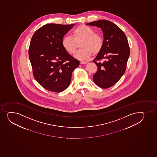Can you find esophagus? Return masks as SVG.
<instances>
[{
    "instance_id": "obj_1",
    "label": "esophagus",
    "mask_w": 157,
    "mask_h": 157,
    "mask_svg": "<svg viewBox=\"0 0 157 157\" xmlns=\"http://www.w3.org/2000/svg\"><path fill=\"white\" fill-rule=\"evenodd\" d=\"M87 62H86V61H81V62H80V63H81V64H86V63H87Z\"/></svg>"
}]
</instances>
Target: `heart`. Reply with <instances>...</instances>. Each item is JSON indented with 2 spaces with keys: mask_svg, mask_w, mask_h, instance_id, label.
<instances>
[{
  "mask_svg": "<svg viewBox=\"0 0 157 157\" xmlns=\"http://www.w3.org/2000/svg\"><path fill=\"white\" fill-rule=\"evenodd\" d=\"M80 44L82 48L75 55V58L80 60H86L94 55L101 51L103 45V39L101 35L95 33L94 30L84 25L77 27L72 32V36H67L61 43L64 50L69 54H74Z\"/></svg>",
  "mask_w": 157,
  "mask_h": 157,
  "instance_id": "1",
  "label": "heart"
}]
</instances>
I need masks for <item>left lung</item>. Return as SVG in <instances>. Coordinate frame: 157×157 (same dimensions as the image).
<instances>
[{"instance_id": "1", "label": "left lung", "mask_w": 157, "mask_h": 157, "mask_svg": "<svg viewBox=\"0 0 157 157\" xmlns=\"http://www.w3.org/2000/svg\"><path fill=\"white\" fill-rule=\"evenodd\" d=\"M86 24L101 28L104 36L102 48L93 60L98 68L93 80L100 87H111L121 79L127 68L130 55L127 38L119 27L109 21L98 20Z\"/></svg>"}]
</instances>
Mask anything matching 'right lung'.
Segmentation results:
<instances>
[{
	"label": "right lung",
	"mask_w": 157,
	"mask_h": 157,
	"mask_svg": "<svg viewBox=\"0 0 157 157\" xmlns=\"http://www.w3.org/2000/svg\"><path fill=\"white\" fill-rule=\"evenodd\" d=\"M74 25L48 24L32 36L28 54L33 76L46 90L60 93L66 89L73 71L79 64L61 43L63 36Z\"/></svg>",
	"instance_id": "right-lung-1"
}]
</instances>
